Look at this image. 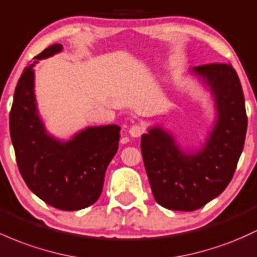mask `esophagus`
Listing matches in <instances>:
<instances>
[{"label":"esophagus","instance_id":"obj_1","mask_svg":"<svg viewBox=\"0 0 257 257\" xmlns=\"http://www.w3.org/2000/svg\"><path fill=\"white\" fill-rule=\"evenodd\" d=\"M143 133H144L143 126L138 125V124H134V125H132L131 129H129V135H131L132 138H139Z\"/></svg>","mask_w":257,"mask_h":257}]
</instances>
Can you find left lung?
I'll return each instance as SVG.
<instances>
[{
    "label": "left lung",
    "instance_id": "8db88e82",
    "mask_svg": "<svg viewBox=\"0 0 257 257\" xmlns=\"http://www.w3.org/2000/svg\"><path fill=\"white\" fill-rule=\"evenodd\" d=\"M212 100V125L200 148H182L162 124L142 135V154L155 200L174 211L206 205L232 180L244 148L247 118L243 89L232 64H206L189 69Z\"/></svg>",
    "mask_w": 257,
    "mask_h": 257
}]
</instances>
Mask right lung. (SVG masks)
Instances as JSON below:
<instances>
[{"instance_id": "1", "label": "right lung", "mask_w": 257, "mask_h": 257, "mask_svg": "<svg viewBox=\"0 0 257 257\" xmlns=\"http://www.w3.org/2000/svg\"><path fill=\"white\" fill-rule=\"evenodd\" d=\"M62 50V45H52L35 58L45 60ZM36 63L22 73L10 113L19 172L28 188L46 204L63 211L81 210L101 195L106 170L117 154L120 128L117 124L86 126L69 139L49 133L35 96Z\"/></svg>"}]
</instances>
